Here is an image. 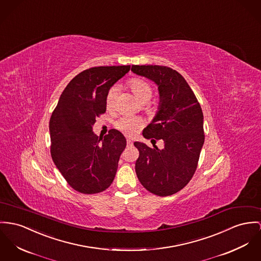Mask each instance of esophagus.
Returning <instances> with one entry per match:
<instances>
[{"label":"esophagus","mask_w":261,"mask_h":261,"mask_svg":"<svg viewBox=\"0 0 261 261\" xmlns=\"http://www.w3.org/2000/svg\"><path fill=\"white\" fill-rule=\"evenodd\" d=\"M132 145H133V142L130 139H127V146H132Z\"/></svg>","instance_id":"obj_1"}]
</instances>
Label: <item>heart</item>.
<instances>
[{
  "label": "heart",
  "instance_id": "obj_1",
  "mask_svg": "<svg viewBox=\"0 0 261 261\" xmlns=\"http://www.w3.org/2000/svg\"><path fill=\"white\" fill-rule=\"evenodd\" d=\"M129 87L135 97L142 102H147L151 98L153 94V89L151 85L147 81H143L141 79H133L129 82ZM118 87L111 86L106 95V106L107 108L111 109L115 106L116 97H117ZM145 122L138 117H121L115 122V127L121 131L122 133L128 136L136 135L141 128L144 126Z\"/></svg>",
  "mask_w": 261,
  "mask_h": 261
}]
</instances>
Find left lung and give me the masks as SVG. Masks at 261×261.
Returning a JSON list of instances; mask_svg holds the SVG:
<instances>
[{
    "instance_id": "1",
    "label": "left lung",
    "mask_w": 261,
    "mask_h": 261,
    "mask_svg": "<svg viewBox=\"0 0 261 261\" xmlns=\"http://www.w3.org/2000/svg\"><path fill=\"white\" fill-rule=\"evenodd\" d=\"M131 70L158 85L159 111L142 134L164 141L161 150L134 143L139 151L135 171L150 193L171 196L187 186L198 167L204 142L201 105L188 82L171 67L132 65Z\"/></svg>"
}]
</instances>
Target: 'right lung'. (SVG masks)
<instances>
[{
	"instance_id": "add662e5",
	"label": "right lung",
	"mask_w": 261,
	"mask_h": 261,
	"mask_svg": "<svg viewBox=\"0 0 261 261\" xmlns=\"http://www.w3.org/2000/svg\"><path fill=\"white\" fill-rule=\"evenodd\" d=\"M129 70L130 65L83 70L64 88L51 114V158L68 185L81 194L101 193L115 178L126 139L116 129L100 138L92 126L106 111L109 88Z\"/></svg>"
}]
</instances>
